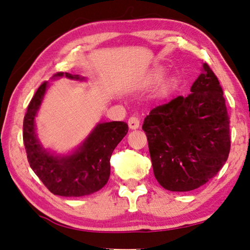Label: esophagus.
Returning a JSON list of instances; mask_svg holds the SVG:
<instances>
[{
	"label": "esophagus",
	"instance_id": "esophagus-1",
	"mask_svg": "<svg viewBox=\"0 0 250 250\" xmlns=\"http://www.w3.org/2000/svg\"><path fill=\"white\" fill-rule=\"evenodd\" d=\"M128 125H129V128L132 129V130H135L138 129L140 126V120L139 118L137 117H131L129 121H128Z\"/></svg>",
	"mask_w": 250,
	"mask_h": 250
}]
</instances>
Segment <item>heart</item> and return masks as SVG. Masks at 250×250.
Returning a JSON list of instances; mask_svg holds the SVG:
<instances>
[{
    "instance_id": "obj_1",
    "label": "heart",
    "mask_w": 250,
    "mask_h": 250,
    "mask_svg": "<svg viewBox=\"0 0 250 250\" xmlns=\"http://www.w3.org/2000/svg\"><path fill=\"white\" fill-rule=\"evenodd\" d=\"M165 76V70L163 69L162 66H154L153 69L149 70L146 75L144 76V80H143V85L146 86H153V85H156L160 83V82L164 79ZM172 87H174V83H172V81H168V82H165L164 84L161 86L160 88V95L161 96H167L170 92Z\"/></svg>"
}]
</instances>
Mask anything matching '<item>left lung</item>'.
<instances>
[{"label":"left lung","mask_w":250,"mask_h":250,"mask_svg":"<svg viewBox=\"0 0 250 250\" xmlns=\"http://www.w3.org/2000/svg\"><path fill=\"white\" fill-rule=\"evenodd\" d=\"M190 92L154 108L142 125L154 176L170 191H190L207 184L230 149L223 89L207 63Z\"/></svg>","instance_id":"1"}]
</instances>
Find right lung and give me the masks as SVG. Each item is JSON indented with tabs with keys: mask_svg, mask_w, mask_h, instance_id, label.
<instances>
[{
	"mask_svg": "<svg viewBox=\"0 0 250 250\" xmlns=\"http://www.w3.org/2000/svg\"><path fill=\"white\" fill-rule=\"evenodd\" d=\"M65 76L83 81L80 75L58 72L52 79ZM48 82L39 86L31 98L22 125V140L31 169L50 192L61 197H83L94 193L107 184L110 176V157L113 149L128 133L124 121L98 124L83 144L71 155H54L43 148L35 132L37 115Z\"/></svg>",
	"mask_w": 250,
	"mask_h": 250,
	"instance_id": "obj_1",
	"label": "right lung"
}]
</instances>
